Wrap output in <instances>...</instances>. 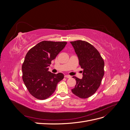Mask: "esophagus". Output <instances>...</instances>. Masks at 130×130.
Masks as SVG:
<instances>
[{
    "instance_id": "1",
    "label": "esophagus",
    "mask_w": 130,
    "mask_h": 130,
    "mask_svg": "<svg viewBox=\"0 0 130 130\" xmlns=\"http://www.w3.org/2000/svg\"><path fill=\"white\" fill-rule=\"evenodd\" d=\"M64 77H66V78H70V77H71V76L68 75H66L64 76Z\"/></svg>"
}]
</instances>
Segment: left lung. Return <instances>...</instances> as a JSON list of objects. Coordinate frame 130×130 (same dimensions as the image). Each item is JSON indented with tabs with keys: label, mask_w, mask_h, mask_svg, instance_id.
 Instances as JSON below:
<instances>
[{
	"label": "left lung",
	"mask_w": 130,
	"mask_h": 130,
	"mask_svg": "<svg viewBox=\"0 0 130 130\" xmlns=\"http://www.w3.org/2000/svg\"><path fill=\"white\" fill-rule=\"evenodd\" d=\"M77 55L79 64L83 69V77L76 81L72 93L81 99H86L96 92L104 75V61L97 49L88 42L78 40L70 42Z\"/></svg>",
	"instance_id": "obj_1"
}]
</instances>
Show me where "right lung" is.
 Returning a JSON list of instances; mask_svg holds the SVG:
<instances>
[{"label": "right lung", "mask_w": 130, "mask_h": 130, "mask_svg": "<svg viewBox=\"0 0 130 130\" xmlns=\"http://www.w3.org/2000/svg\"><path fill=\"white\" fill-rule=\"evenodd\" d=\"M66 42L42 41L27 53L22 65V78L29 93L39 100L49 98L64 78L62 73L55 74L48 67L67 44Z\"/></svg>", "instance_id": "obj_1"}]
</instances>
